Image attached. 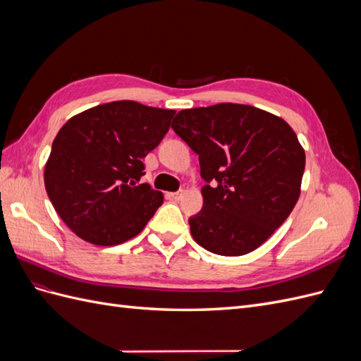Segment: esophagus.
I'll return each instance as SVG.
<instances>
[{
    "mask_svg": "<svg viewBox=\"0 0 361 361\" xmlns=\"http://www.w3.org/2000/svg\"><path fill=\"white\" fill-rule=\"evenodd\" d=\"M183 194H185V191H178V192H170V199H173V200H180L182 197H183Z\"/></svg>",
    "mask_w": 361,
    "mask_h": 361,
    "instance_id": "1",
    "label": "esophagus"
}]
</instances>
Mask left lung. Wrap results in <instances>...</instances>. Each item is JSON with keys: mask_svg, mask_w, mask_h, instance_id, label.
Segmentation results:
<instances>
[{"mask_svg": "<svg viewBox=\"0 0 361 361\" xmlns=\"http://www.w3.org/2000/svg\"><path fill=\"white\" fill-rule=\"evenodd\" d=\"M171 128L199 155L207 182L202 211L190 218L194 241L221 256L260 247L301 192L305 154L293 129L279 116L231 102L182 110Z\"/></svg>", "mask_w": 361, "mask_h": 361, "instance_id": "obj_1", "label": "left lung"}]
</instances>
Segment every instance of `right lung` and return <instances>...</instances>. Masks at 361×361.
<instances>
[{"label":"right lung","mask_w":361,"mask_h":361,"mask_svg":"<svg viewBox=\"0 0 361 361\" xmlns=\"http://www.w3.org/2000/svg\"><path fill=\"white\" fill-rule=\"evenodd\" d=\"M174 110L116 101L71 117L54 138L45 188L61 220L84 241L118 245L137 236L164 202L140 183L143 159L167 134Z\"/></svg>","instance_id":"add662e5"}]
</instances>
